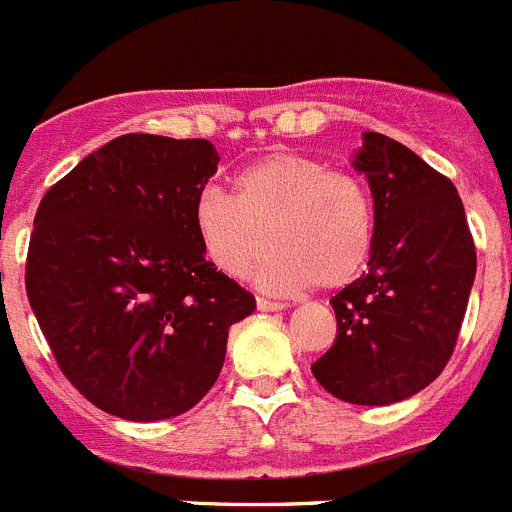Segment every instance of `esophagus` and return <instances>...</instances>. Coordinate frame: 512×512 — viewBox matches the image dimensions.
<instances>
[{
  "instance_id": "obj_1",
  "label": "esophagus",
  "mask_w": 512,
  "mask_h": 512,
  "mask_svg": "<svg viewBox=\"0 0 512 512\" xmlns=\"http://www.w3.org/2000/svg\"><path fill=\"white\" fill-rule=\"evenodd\" d=\"M256 308H259V311H282V308H287V303L272 301V298L259 295V298H256Z\"/></svg>"
}]
</instances>
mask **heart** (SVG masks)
Returning <instances> with one entry per match:
<instances>
[{
    "mask_svg": "<svg viewBox=\"0 0 512 512\" xmlns=\"http://www.w3.org/2000/svg\"><path fill=\"white\" fill-rule=\"evenodd\" d=\"M206 259L243 277L272 243L259 282L293 293L316 282L337 290L361 274L374 246L377 211L369 185L316 156L274 151L235 177V198L206 185L193 201Z\"/></svg>",
    "mask_w": 512,
    "mask_h": 512,
    "instance_id": "b5f03b06",
    "label": "heart"
}]
</instances>
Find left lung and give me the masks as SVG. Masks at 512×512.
I'll list each match as a JSON object with an SVG mask.
<instances>
[{"label":"left lung","instance_id":"1","mask_svg":"<svg viewBox=\"0 0 512 512\" xmlns=\"http://www.w3.org/2000/svg\"><path fill=\"white\" fill-rule=\"evenodd\" d=\"M377 230L369 272L332 298L337 335L311 366L345 403L390 405L442 374L466 316L476 248L450 177L382 133L363 135Z\"/></svg>","mask_w":512,"mask_h":512}]
</instances>
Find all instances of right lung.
<instances>
[{"instance_id": "obj_1", "label": "right lung", "mask_w": 512, "mask_h": 512, "mask_svg": "<svg viewBox=\"0 0 512 512\" xmlns=\"http://www.w3.org/2000/svg\"><path fill=\"white\" fill-rule=\"evenodd\" d=\"M217 162L204 138L128 133L38 204L25 293L67 382L112 416L190 411L217 382L230 327L256 308L193 227Z\"/></svg>"}]
</instances>
